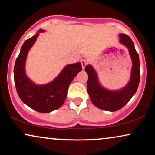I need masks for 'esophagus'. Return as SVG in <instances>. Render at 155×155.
<instances>
[{
  "label": "esophagus",
  "instance_id": "obj_1",
  "mask_svg": "<svg viewBox=\"0 0 155 155\" xmlns=\"http://www.w3.org/2000/svg\"><path fill=\"white\" fill-rule=\"evenodd\" d=\"M81 64H82V69H84V68H85L86 65H87V61L85 60H82L81 61Z\"/></svg>",
  "mask_w": 155,
  "mask_h": 155
}]
</instances>
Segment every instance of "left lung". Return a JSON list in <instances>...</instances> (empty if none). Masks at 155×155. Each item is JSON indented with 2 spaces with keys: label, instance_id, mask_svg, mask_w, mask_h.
<instances>
[{
  "label": "left lung",
  "instance_id": "obj_1",
  "mask_svg": "<svg viewBox=\"0 0 155 155\" xmlns=\"http://www.w3.org/2000/svg\"><path fill=\"white\" fill-rule=\"evenodd\" d=\"M119 43L128 48L132 61L130 78L124 87L109 90L99 82L98 74L91 64L85 66L88 75L87 83L90 100L95 107L108 111H116L122 109L135 94L140 82V59L131 39L124 34H119Z\"/></svg>",
  "mask_w": 155,
  "mask_h": 155
}]
</instances>
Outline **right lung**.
Returning a JSON list of instances; mask_svg holds the SVG:
<instances>
[{
	"label": "right lung",
	"mask_w": 155,
	"mask_h": 155,
	"mask_svg": "<svg viewBox=\"0 0 155 155\" xmlns=\"http://www.w3.org/2000/svg\"><path fill=\"white\" fill-rule=\"evenodd\" d=\"M44 31V29H39L24 42L15 64L14 80L17 92L23 103L40 113H50L65 102L70 84L82 71V65L80 62L66 65L52 81L46 84H37L29 79L25 70L27 55L39 33Z\"/></svg>",
	"instance_id": "obj_1"
}]
</instances>
